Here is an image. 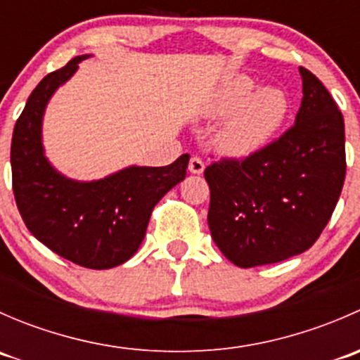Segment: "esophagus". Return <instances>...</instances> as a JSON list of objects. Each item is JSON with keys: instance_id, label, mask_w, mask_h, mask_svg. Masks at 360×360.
<instances>
[{"instance_id": "34e87169", "label": "esophagus", "mask_w": 360, "mask_h": 360, "mask_svg": "<svg viewBox=\"0 0 360 360\" xmlns=\"http://www.w3.org/2000/svg\"><path fill=\"white\" fill-rule=\"evenodd\" d=\"M203 169H205V165H203L202 158L198 157H193L190 160V163H188V170H190L191 174H202Z\"/></svg>"}]
</instances>
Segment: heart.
Here are the masks:
<instances>
[{
  "label": "heart",
  "instance_id": "b5f03b06",
  "mask_svg": "<svg viewBox=\"0 0 360 360\" xmlns=\"http://www.w3.org/2000/svg\"><path fill=\"white\" fill-rule=\"evenodd\" d=\"M291 101L278 86H263L248 75L226 79L205 104L203 115L223 120L214 146L230 158H249L274 143L288 122Z\"/></svg>",
  "mask_w": 360,
  "mask_h": 360
}]
</instances>
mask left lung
<instances>
[{"mask_svg": "<svg viewBox=\"0 0 360 360\" xmlns=\"http://www.w3.org/2000/svg\"><path fill=\"white\" fill-rule=\"evenodd\" d=\"M303 99L288 132L259 153L205 169L207 214L221 252L240 268L284 261L315 244L345 183V122L331 94L300 68Z\"/></svg>", "mask_w": 360, "mask_h": 360, "instance_id": "obj_1", "label": "left lung"}]
</instances>
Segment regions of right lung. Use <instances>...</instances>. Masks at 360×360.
Listing matches in <instances>:
<instances>
[{
	"label": "right lung",
	"instance_id": "right-lung-1",
	"mask_svg": "<svg viewBox=\"0 0 360 360\" xmlns=\"http://www.w3.org/2000/svg\"><path fill=\"white\" fill-rule=\"evenodd\" d=\"M86 57H75L32 90L13 129L10 162L13 195L27 230L64 259L108 270L137 252L153 207L186 177L190 155L165 167L130 165L97 181L60 174L45 157L43 115Z\"/></svg>",
	"mask_w": 360,
	"mask_h": 360
}]
</instances>
